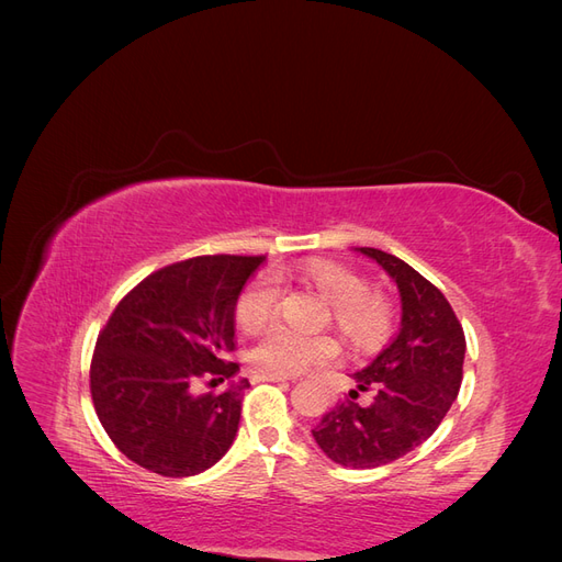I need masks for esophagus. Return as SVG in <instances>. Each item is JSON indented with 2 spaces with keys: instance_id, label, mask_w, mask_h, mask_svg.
<instances>
[{
  "instance_id": "obj_1",
  "label": "esophagus",
  "mask_w": 562,
  "mask_h": 562,
  "mask_svg": "<svg viewBox=\"0 0 562 562\" xmlns=\"http://www.w3.org/2000/svg\"><path fill=\"white\" fill-rule=\"evenodd\" d=\"M250 380H252V384H260V382H285L288 378H283V375H267V372H252Z\"/></svg>"
}]
</instances>
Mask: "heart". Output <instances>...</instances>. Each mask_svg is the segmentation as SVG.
<instances>
[{"mask_svg": "<svg viewBox=\"0 0 562 562\" xmlns=\"http://www.w3.org/2000/svg\"><path fill=\"white\" fill-rule=\"evenodd\" d=\"M302 279L312 283L321 297L330 302L337 330L356 349H370L384 342L394 328L396 310L384 293L372 291L368 281L345 265L316 260L304 267ZM279 285L271 279L255 281L236 302V318L248 333L260 330L277 310ZM337 342L328 335H300L283 326L271 328L250 351V363L267 375H297L312 366L330 363Z\"/></svg>", "mask_w": 562, "mask_h": 562, "instance_id": "obj_1", "label": "heart"}]
</instances>
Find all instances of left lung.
<instances>
[{"label":"left lung","instance_id":"1","mask_svg":"<svg viewBox=\"0 0 562 562\" xmlns=\"http://www.w3.org/2000/svg\"><path fill=\"white\" fill-rule=\"evenodd\" d=\"M396 281L401 330L375 361L353 372L356 389L312 429L335 464L375 469L422 446L443 422L462 386L467 339L450 302L396 255L359 248ZM372 390L368 406L355 403Z\"/></svg>","mask_w":562,"mask_h":562}]
</instances>
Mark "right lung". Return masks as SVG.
I'll list each match as a JSON object with an SVG mask.
<instances>
[{"label": "right lung", "instance_id": "right-lung-1", "mask_svg": "<svg viewBox=\"0 0 562 562\" xmlns=\"http://www.w3.org/2000/svg\"><path fill=\"white\" fill-rule=\"evenodd\" d=\"M265 255H201L143 279L116 304L91 359V398L112 443L168 479L211 469L239 431L248 380L220 394L239 363L234 310Z\"/></svg>", "mask_w": 562, "mask_h": 562}]
</instances>
